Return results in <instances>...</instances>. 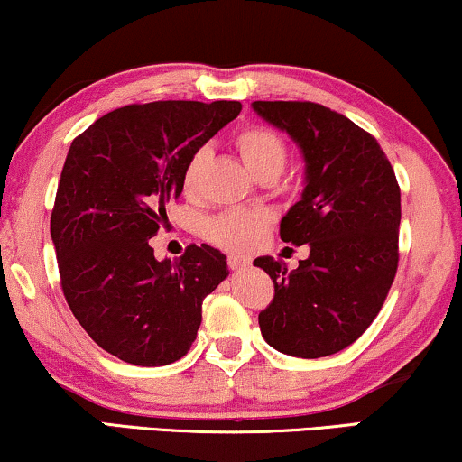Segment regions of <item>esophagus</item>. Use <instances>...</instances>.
Masks as SVG:
<instances>
[{
	"label": "esophagus",
	"instance_id": "34e87169",
	"mask_svg": "<svg viewBox=\"0 0 462 462\" xmlns=\"http://www.w3.org/2000/svg\"><path fill=\"white\" fill-rule=\"evenodd\" d=\"M226 263H229L231 269H244V267H248L252 261H250V256H242V254H237V252H231V254H226Z\"/></svg>",
	"mask_w": 462,
	"mask_h": 462
}]
</instances>
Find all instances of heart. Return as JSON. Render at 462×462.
I'll return each instance as SVG.
<instances>
[{
  "label": "heart",
  "instance_id": "heart-1",
  "mask_svg": "<svg viewBox=\"0 0 462 462\" xmlns=\"http://www.w3.org/2000/svg\"><path fill=\"white\" fill-rule=\"evenodd\" d=\"M236 144L242 153L245 166H248L256 176L267 172V170H277L282 172L288 162V147L286 141L277 134L275 130L264 128V125H248L239 132ZM206 153L198 151L189 157V162L182 168V193L187 198H193L198 193L199 172L204 166ZM269 217L261 210H245V208H231L212 217L206 223V237L212 244L220 245L226 250H248L261 239L263 231L267 229Z\"/></svg>",
  "mask_w": 462,
  "mask_h": 462
}]
</instances>
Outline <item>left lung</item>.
Listing matches in <instances>:
<instances>
[{
  "mask_svg": "<svg viewBox=\"0 0 462 462\" xmlns=\"http://www.w3.org/2000/svg\"><path fill=\"white\" fill-rule=\"evenodd\" d=\"M258 116L302 149L307 185L280 236L309 244L299 269L256 258L275 283L258 324L273 349L326 357L356 343L381 311L400 263L402 198L376 138L349 117L309 100H256Z\"/></svg>",
  "mask_w": 462,
  "mask_h": 462,
  "instance_id": "8db88e82",
  "label": "left lung"
}]
</instances>
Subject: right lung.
<instances>
[{
  "label": "right lung",
  "instance_id": "right-lung-1",
  "mask_svg": "<svg viewBox=\"0 0 462 462\" xmlns=\"http://www.w3.org/2000/svg\"><path fill=\"white\" fill-rule=\"evenodd\" d=\"M239 111L237 100H155L106 113L73 138L50 217L60 288L94 343L122 362L187 356L201 302L229 275L210 245L157 261L149 239L182 191L189 157Z\"/></svg>",
  "mask_w": 462,
  "mask_h": 462
}]
</instances>
